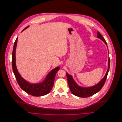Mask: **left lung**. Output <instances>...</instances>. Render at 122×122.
Returning a JSON list of instances; mask_svg holds the SVG:
<instances>
[{"mask_svg":"<svg viewBox=\"0 0 122 122\" xmlns=\"http://www.w3.org/2000/svg\"><path fill=\"white\" fill-rule=\"evenodd\" d=\"M97 38L101 39L102 41L104 42L107 46V43L106 42L105 39L103 37L102 35L100 34L99 31L97 32ZM109 66H110V59L109 57L108 58V69L104 77L98 83L95 85L94 86L91 87H82L78 86L74 80L73 79V77L69 75V74L66 73V75H67L68 82L69 84V86L70 90L72 92V93L76 96L77 97H82V98H86L90 97L91 96L95 94L96 93H98L99 91L101 90L102 87L104 86V84L105 82L106 79L107 78L108 73L109 70Z\"/></svg>","mask_w":122,"mask_h":122,"instance_id":"obj_1","label":"left lung"}]
</instances>
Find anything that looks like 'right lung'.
<instances>
[{
  "label": "right lung",
  "mask_w": 122,
  "mask_h": 122,
  "mask_svg": "<svg viewBox=\"0 0 122 122\" xmlns=\"http://www.w3.org/2000/svg\"><path fill=\"white\" fill-rule=\"evenodd\" d=\"M28 26L25 28L22 31ZM18 38L14 43L12 53V67L13 71L18 84L24 91L28 94L36 97L42 96L48 94L53 86L55 75L60 68L57 67L48 74L42 82L38 83H31L25 80L18 71L16 65V49L17 44Z\"/></svg>",
  "instance_id": "right-lung-1"
}]
</instances>
